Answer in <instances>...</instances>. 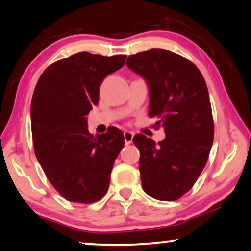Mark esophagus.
<instances>
[{
	"instance_id": "34e87169",
	"label": "esophagus",
	"mask_w": 251,
	"mask_h": 251,
	"mask_svg": "<svg viewBox=\"0 0 251 251\" xmlns=\"http://www.w3.org/2000/svg\"><path fill=\"white\" fill-rule=\"evenodd\" d=\"M133 138H134V134L131 133V131L126 130L124 131V139H125V145H129L133 142Z\"/></svg>"
}]
</instances>
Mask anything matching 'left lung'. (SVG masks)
<instances>
[{
  "label": "left lung",
  "mask_w": 251,
  "mask_h": 251,
  "mask_svg": "<svg viewBox=\"0 0 251 251\" xmlns=\"http://www.w3.org/2000/svg\"><path fill=\"white\" fill-rule=\"evenodd\" d=\"M126 65L146 80L148 115L166 135L158 145L141 134L133 139L143 189L159 201H176L196 182L214 141L206 82L192 62L163 49L130 55Z\"/></svg>",
  "instance_id": "left-lung-1"
}]
</instances>
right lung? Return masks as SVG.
<instances>
[{
	"label": "right lung",
	"instance_id": "obj_1",
	"mask_svg": "<svg viewBox=\"0 0 251 251\" xmlns=\"http://www.w3.org/2000/svg\"><path fill=\"white\" fill-rule=\"evenodd\" d=\"M125 59V55L74 54L50 65L34 90V151L50 184L69 201L95 202L108 189L124 135L116 127L90 134L86 115L99 104L101 80Z\"/></svg>",
	"mask_w": 251,
	"mask_h": 251
}]
</instances>
